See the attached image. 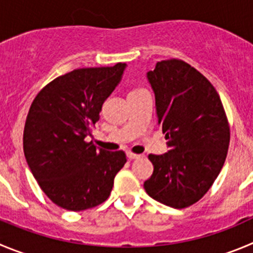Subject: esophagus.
<instances>
[{
  "label": "esophagus",
  "instance_id": "1",
  "mask_svg": "<svg viewBox=\"0 0 253 253\" xmlns=\"http://www.w3.org/2000/svg\"><path fill=\"white\" fill-rule=\"evenodd\" d=\"M127 157H128L129 160H137V159H140V157H142V156L137 155V153H133V152H127Z\"/></svg>",
  "mask_w": 253,
  "mask_h": 253
}]
</instances>
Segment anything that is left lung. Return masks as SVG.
Segmentation results:
<instances>
[{
  "mask_svg": "<svg viewBox=\"0 0 253 253\" xmlns=\"http://www.w3.org/2000/svg\"><path fill=\"white\" fill-rule=\"evenodd\" d=\"M156 111L169 151L148 155V196L173 209L200 201L213 185L230 146V125L211 82L178 58L157 62L147 73Z\"/></svg>",
  "mask_w": 253,
  "mask_h": 253,
  "instance_id": "left-lung-1",
  "label": "left lung"
}]
</instances>
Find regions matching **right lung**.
<instances>
[{"instance_id": "right-lung-1", "label": "right lung", "mask_w": 253, "mask_h": 253, "mask_svg": "<svg viewBox=\"0 0 253 253\" xmlns=\"http://www.w3.org/2000/svg\"><path fill=\"white\" fill-rule=\"evenodd\" d=\"M125 67L120 62L73 70L47 84L31 105L23 129L26 161L61 209L77 212L105 202L126 164L124 151L110 152L84 141Z\"/></svg>"}]
</instances>
